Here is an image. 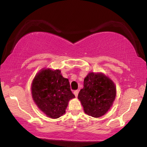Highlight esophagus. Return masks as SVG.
Segmentation results:
<instances>
[{"instance_id":"34e87169","label":"esophagus","mask_w":147,"mask_h":147,"mask_svg":"<svg viewBox=\"0 0 147 147\" xmlns=\"http://www.w3.org/2000/svg\"><path fill=\"white\" fill-rule=\"evenodd\" d=\"M78 93H79V91H78V90L74 91V95H75V96H78Z\"/></svg>"}]
</instances>
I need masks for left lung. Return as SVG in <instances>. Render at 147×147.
<instances>
[{
	"label": "left lung",
	"instance_id": "1",
	"mask_svg": "<svg viewBox=\"0 0 147 147\" xmlns=\"http://www.w3.org/2000/svg\"><path fill=\"white\" fill-rule=\"evenodd\" d=\"M115 96L116 88L111 80L102 73H89L78 98L86 114L100 117L112 106Z\"/></svg>",
	"mask_w": 147,
	"mask_h": 147
}]
</instances>
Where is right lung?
Returning a JSON list of instances; mask_svg holds the SVG:
<instances>
[{
	"instance_id": "obj_1",
	"label": "right lung",
	"mask_w": 147,
	"mask_h": 147,
	"mask_svg": "<svg viewBox=\"0 0 147 147\" xmlns=\"http://www.w3.org/2000/svg\"><path fill=\"white\" fill-rule=\"evenodd\" d=\"M33 100L40 110L52 119L65 113L69 100L75 97L69 80L56 69H43L36 74L32 84Z\"/></svg>"
}]
</instances>
